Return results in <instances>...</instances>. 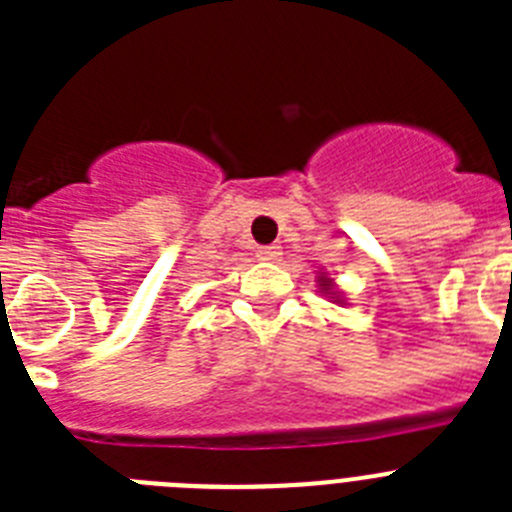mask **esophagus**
Segmentation results:
<instances>
[{
  "mask_svg": "<svg viewBox=\"0 0 512 512\" xmlns=\"http://www.w3.org/2000/svg\"><path fill=\"white\" fill-rule=\"evenodd\" d=\"M279 256H282V248L279 246H261L259 251H256V259L259 261H277Z\"/></svg>",
  "mask_w": 512,
  "mask_h": 512,
  "instance_id": "34e87169",
  "label": "esophagus"
}]
</instances>
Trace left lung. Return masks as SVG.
<instances>
[{
    "label": "left lung",
    "mask_w": 512,
    "mask_h": 512,
    "mask_svg": "<svg viewBox=\"0 0 512 512\" xmlns=\"http://www.w3.org/2000/svg\"><path fill=\"white\" fill-rule=\"evenodd\" d=\"M318 282H320V289H323L325 295L333 297V302H341V305H346V300H343V295L336 289V284H333V279H328V277H323V274H320Z\"/></svg>",
    "instance_id": "1"
}]
</instances>
